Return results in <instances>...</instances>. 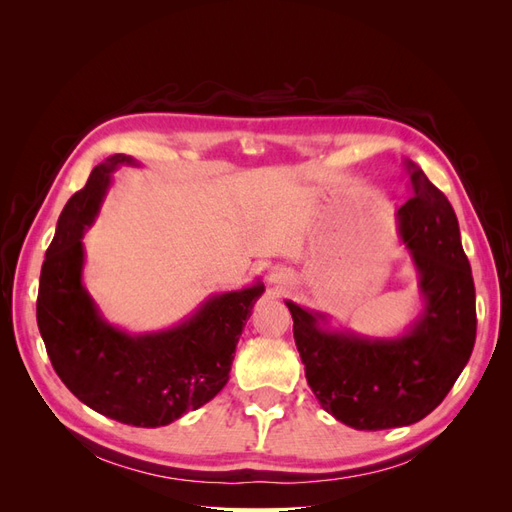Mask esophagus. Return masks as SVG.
Wrapping results in <instances>:
<instances>
[{
  "mask_svg": "<svg viewBox=\"0 0 512 512\" xmlns=\"http://www.w3.org/2000/svg\"><path fill=\"white\" fill-rule=\"evenodd\" d=\"M269 280H271L273 284H284V282H286V277H284L282 273H277V271H275V273H271V275H269Z\"/></svg>",
  "mask_w": 512,
  "mask_h": 512,
  "instance_id": "esophagus-1",
  "label": "esophagus"
}]
</instances>
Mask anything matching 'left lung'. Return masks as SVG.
<instances>
[{
  "label": "left lung",
  "mask_w": 512,
  "mask_h": 512,
  "mask_svg": "<svg viewBox=\"0 0 512 512\" xmlns=\"http://www.w3.org/2000/svg\"><path fill=\"white\" fill-rule=\"evenodd\" d=\"M412 198L397 211L412 254L425 312L395 339L320 327L322 314L286 301L305 378L320 406L354 429L418 423L436 410L470 361L476 292L457 215L421 168L406 162Z\"/></svg>",
  "instance_id": "obj_1"
}]
</instances>
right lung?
<instances>
[{
  "label": "right lung",
  "mask_w": 512,
  "mask_h": 512,
  "mask_svg": "<svg viewBox=\"0 0 512 512\" xmlns=\"http://www.w3.org/2000/svg\"><path fill=\"white\" fill-rule=\"evenodd\" d=\"M130 156L98 164L61 211L46 250L36 303L53 369L85 406L134 427H162L205 406L228 382L235 348L265 286L213 294L177 327L130 335L108 324L83 286V232L94 224L111 173Z\"/></svg>",
  "instance_id": "add662e5"
}]
</instances>
